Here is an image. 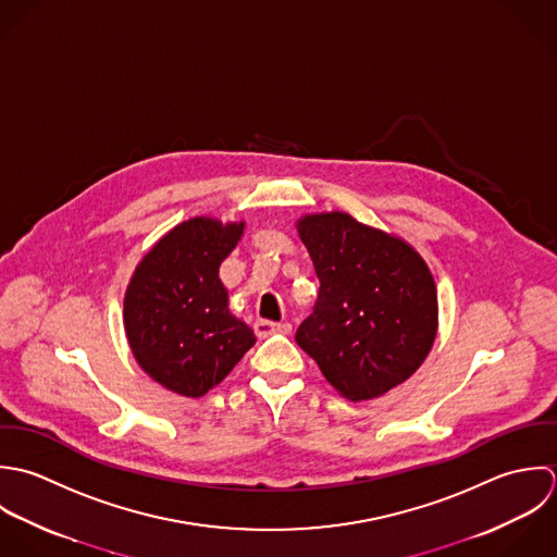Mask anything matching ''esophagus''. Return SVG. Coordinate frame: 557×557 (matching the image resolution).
<instances>
[{
	"instance_id": "1",
	"label": "esophagus",
	"mask_w": 557,
	"mask_h": 557,
	"mask_svg": "<svg viewBox=\"0 0 557 557\" xmlns=\"http://www.w3.org/2000/svg\"><path fill=\"white\" fill-rule=\"evenodd\" d=\"M253 330H256L258 337H267V335L271 334H290L293 325L290 323H273V321L260 319V321H256Z\"/></svg>"
}]
</instances>
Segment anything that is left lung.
I'll return each instance as SVG.
<instances>
[{"instance_id":"1","label":"left lung","mask_w":557,"mask_h":557,"mask_svg":"<svg viewBox=\"0 0 557 557\" xmlns=\"http://www.w3.org/2000/svg\"><path fill=\"white\" fill-rule=\"evenodd\" d=\"M321 288L297 344L352 403L387 394L429 357L440 304L426 260L405 238L348 213L297 220Z\"/></svg>"}]
</instances>
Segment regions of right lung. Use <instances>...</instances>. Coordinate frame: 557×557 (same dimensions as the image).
Instances as JSON below:
<instances>
[{
    "label": "right lung",
    "instance_id": "add662e5",
    "mask_svg": "<svg viewBox=\"0 0 557 557\" xmlns=\"http://www.w3.org/2000/svg\"><path fill=\"white\" fill-rule=\"evenodd\" d=\"M245 222L194 218L174 225L137 262L124 293V332L139 368L159 385L200 398L256 344L230 312L220 267Z\"/></svg>",
    "mask_w": 557,
    "mask_h": 557
}]
</instances>
